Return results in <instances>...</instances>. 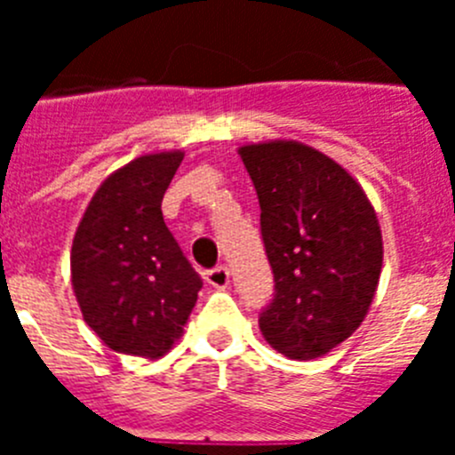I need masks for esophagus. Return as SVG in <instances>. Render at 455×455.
<instances>
[{"label": "esophagus", "mask_w": 455, "mask_h": 455, "mask_svg": "<svg viewBox=\"0 0 455 455\" xmlns=\"http://www.w3.org/2000/svg\"><path fill=\"white\" fill-rule=\"evenodd\" d=\"M204 280H207V284H212L214 289H225L230 284V271L225 267H216L212 268V271L204 273Z\"/></svg>", "instance_id": "esophagus-1"}]
</instances>
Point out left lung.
<instances>
[{
	"instance_id": "left-lung-1",
	"label": "left lung",
	"mask_w": 455,
	"mask_h": 455,
	"mask_svg": "<svg viewBox=\"0 0 455 455\" xmlns=\"http://www.w3.org/2000/svg\"><path fill=\"white\" fill-rule=\"evenodd\" d=\"M273 268L264 339L291 360L331 353L360 328L383 268V235L351 172L299 140L241 146Z\"/></svg>"
}]
</instances>
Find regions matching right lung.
<instances>
[{
  "instance_id": "obj_1",
  "label": "right lung",
  "mask_w": 455,
  "mask_h": 455,
  "mask_svg": "<svg viewBox=\"0 0 455 455\" xmlns=\"http://www.w3.org/2000/svg\"><path fill=\"white\" fill-rule=\"evenodd\" d=\"M182 150L136 156L111 172L72 239L70 273L84 321L111 351L148 360L182 337L203 280L164 223L162 200Z\"/></svg>"
}]
</instances>
